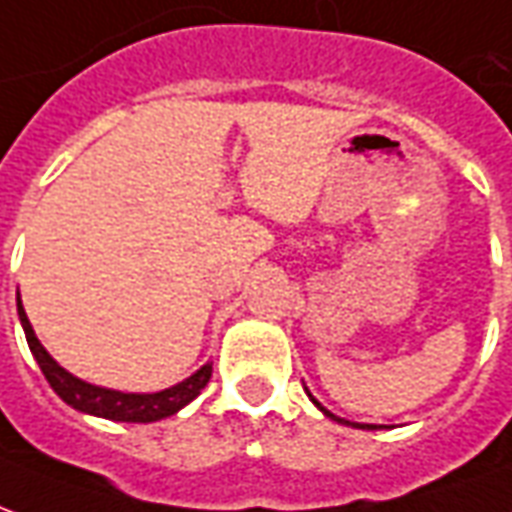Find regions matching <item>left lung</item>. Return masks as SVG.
Returning a JSON list of instances; mask_svg holds the SVG:
<instances>
[{"mask_svg":"<svg viewBox=\"0 0 512 512\" xmlns=\"http://www.w3.org/2000/svg\"><path fill=\"white\" fill-rule=\"evenodd\" d=\"M305 393H308V390H305ZM308 398H311L313 404L319 406V409H322L324 414H327V417H330V420H335V423H343V425H352V428H365V431H376V428H382V425H374V423H349V420H343V417H335L333 412H327V409H324L322 404H319V401H316V398H313L311 393H308Z\"/></svg>","mask_w":512,"mask_h":512,"instance_id":"left-lung-1","label":"left lung"}]
</instances>
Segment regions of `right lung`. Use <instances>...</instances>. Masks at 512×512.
<instances>
[{"instance_id": "1", "label": "right lung", "mask_w": 512, "mask_h": 512, "mask_svg": "<svg viewBox=\"0 0 512 512\" xmlns=\"http://www.w3.org/2000/svg\"><path fill=\"white\" fill-rule=\"evenodd\" d=\"M18 302V319L26 333V343L35 354L40 371L48 379V384L54 387V393L65 401L67 406H73L78 412L95 414V417H106V420H117V423H155L163 417L177 414L182 406H188L196 395L207 387L212 376V363H204L190 374L185 382L166 387L160 393H122V390H108V387H98L89 384L84 379H78L70 371H65L62 365L46 352V346L37 341L32 324L26 319L24 305H21V294H16Z\"/></svg>"}]
</instances>
